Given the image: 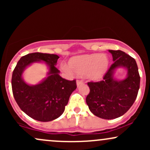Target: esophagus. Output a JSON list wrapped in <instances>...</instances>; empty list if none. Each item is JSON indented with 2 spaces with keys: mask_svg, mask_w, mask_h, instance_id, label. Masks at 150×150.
<instances>
[{
  "mask_svg": "<svg viewBox=\"0 0 150 150\" xmlns=\"http://www.w3.org/2000/svg\"><path fill=\"white\" fill-rule=\"evenodd\" d=\"M76 83H77V87H78V86H79V85H80L81 84L83 83V81L77 80V82H76Z\"/></svg>",
  "mask_w": 150,
  "mask_h": 150,
  "instance_id": "34e87169",
  "label": "esophagus"
}]
</instances>
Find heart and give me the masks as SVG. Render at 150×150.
<instances>
[{
	"label": "heart",
	"mask_w": 150,
	"mask_h": 150,
	"mask_svg": "<svg viewBox=\"0 0 150 150\" xmlns=\"http://www.w3.org/2000/svg\"><path fill=\"white\" fill-rule=\"evenodd\" d=\"M109 59L104 54L92 53L72 58L69 61V68L63 65V69L67 73L72 71L79 75H87L93 81H99L107 72Z\"/></svg>",
	"instance_id": "b5f03b06"
}]
</instances>
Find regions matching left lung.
Returning <instances> with one entry per match:
<instances>
[{"label":"left lung","instance_id":"left-lung-1","mask_svg":"<svg viewBox=\"0 0 150 150\" xmlns=\"http://www.w3.org/2000/svg\"><path fill=\"white\" fill-rule=\"evenodd\" d=\"M113 63L100 82H89L86 102L93 114L104 119H114L130 109L137 98L140 77L135 60L123 51L108 50ZM125 67L128 73L123 81L114 78L115 70Z\"/></svg>","mask_w":150,"mask_h":150}]
</instances>
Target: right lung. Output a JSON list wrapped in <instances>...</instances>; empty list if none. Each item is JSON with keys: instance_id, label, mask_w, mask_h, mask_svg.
I'll return each instance as SVG.
<instances>
[{"instance_id": "1", "label": "right lung", "mask_w": 150, "mask_h": 150, "mask_svg": "<svg viewBox=\"0 0 150 150\" xmlns=\"http://www.w3.org/2000/svg\"><path fill=\"white\" fill-rule=\"evenodd\" d=\"M59 56L43 53H29L18 62L12 75V89L14 98L26 114L34 120L48 122L61 116L68 104L70 96L77 88L76 81L62 78L55 65ZM44 61L48 65V77L35 86L27 84L22 73L27 66Z\"/></svg>"}]
</instances>
